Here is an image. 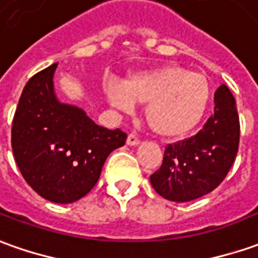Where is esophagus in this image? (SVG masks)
Wrapping results in <instances>:
<instances>
[{"instance_id":"obj_1","label":"esophagus","mask_w":258,"mask_h":258,"mask_svg":"<svg viewBox=\"0 0 258 258\" xmlns=\"http://www.w3.org/2000/svg\"><path fill=\"white\" fill-rule=\"evenodd\" d=\"M127 144L128 145H138L140 144V138L136 134H128V137H127Z\"/></svg>"}]
</instances>
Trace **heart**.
<instances>
[{
  "label": "heart",
  "mask_w": 258,
  "mask_h": 258,
  "mask_svg": "<svg viewBox=\"0 0 258 258\" xmlns=\"http://www.w3.org/2000/svg\"><path fill=\"white\" fill-rule=\"evenodd\" d=\"M103 90L110 104L122 111H130L134 103L147 104V124L162 137L188 134L202 121L210 101L208 79L179 66L140 72L124 86L106 82Z\"/></svg>",
  "instance_id": "b5f03b06"
}]
</instances>
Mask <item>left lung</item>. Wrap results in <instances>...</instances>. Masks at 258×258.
Here are the masks:
<instances>
[{
	"instance_id": "1",
	"label": "left lung",
	"mask_w": 258,
	"mask_h": 258,
	"mask_svg": "<svg viewBox=\"0 0 258 258\" xmlns=\"http://www.w3.org/2000/svg\"><path fill=\"white\" fill-rule=\"evenodd\" d=\"M240 122L236 100L226 85L215 92V110L190 138L168 144L164 161L152 173L157 194L172 202H189L216 189L239 151Z\"/></svg>"
}]
</instances>
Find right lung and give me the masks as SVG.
Returning a JSON list of instances; mask_svg holds the SVG:
<instances>
[{
  "mask_svg": "<svg viewBox=\"0 0 258 258\" xmlns=\"http://www.w3.org/2000/svg\"><path fill=\"white\" fill-rule=\"evenodd\" d=\"M57 63L28 80L12 120L14 158L28 185L55 203H72L97 183L110 152L127 134L100 127L53 90Z\"/></svg>",
  "mask_w": 258,
  "mask_h": 258,
  "instance_id": "add662e5",
  "label": "right lung"
}]
</instances>
